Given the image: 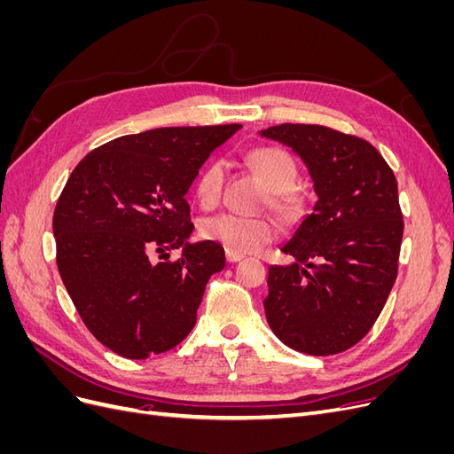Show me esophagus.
<instances>
[{"mask_svg": "<svg viewBox=\"0 0 454 454\" xmlns=\"http://www.w3.org/2000/svg\"><path fill=\"white\" fill-rule=\"evenodd\" d=\"M225 257H227V261L229 263H237V261H240L244 255H240V254H232V252H225Z\"/></svg>", "mask_w": 454, "mask_h": 454, "instance_id": "1", "label": "esophagus"}]
</instances>
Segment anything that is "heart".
I'll use <instances>...</instances> for the list:
<instances>
[{
	"label": "heart",
	"mask_w": 454,
	"mask_h": 454,
	"mask_svg": "<svg viewBox=\"0 0 454 454\" xmlns=\"http://www.w3.org/2000/svg\"><path fill=\"white\" fill-rule=\"evenodd\" d=\"M250 168L270 189V206L287 222H294L303 214L305 202L294 184L297 180V164L287 151L280 147H255L246 155ZM223 167L219 162L206 164L195 182V199L204 208L214 206L222 195ZM200 232L206 240H212L232 254H252L277 239V225L267 217H248L222 212L206 217Z\"/></svg>",
	"instance_id": "heart-1"
}]
</instances>
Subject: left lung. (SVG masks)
I'll use <instances>...</instances> for the list:
<instances>
[{
  "instance_id": "8db88e82",
  "label": "left lung",
  "mask_w": 454,
  "mask_h": 454,
  "mask_svg": "<svg viewBox=\"0 0 454 454\" xmlns=\"http://www.w3.org/2000/svg\"><path fill=\"white\" fill-rule=\"evenodd\" d=\"M292 147L316 202L269 267L267 322L286 347L329 356L354 347L379 318L395 282L403 219L397 182L369 142L320 125L259 130Z\"/></svg>"
}]
</instances>
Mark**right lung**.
<instances>
[{
	"label": "right lung",
	"instance_id": "right-lung-1",
	"mask_svg": "<svg viewBox=\"0 0 454 454\" xmlns=\"http://www.w3.org/2000/svg\"><path fill=\"white\" fill-rule=\"evenodd\" d=\"M240 125L167 127L121 136L81 160L52 215L60 278L89 332L129 360L182 342L204 287L223 270L212 240L189 242L185 193L202 162ZM182 249L177 262L155 253Z\"/></svg>",
	"mask_w": 454,
	"mask_h": 454
}]
</instances>
